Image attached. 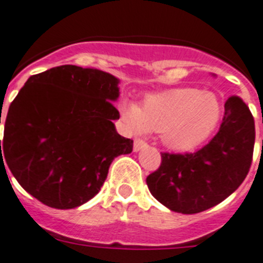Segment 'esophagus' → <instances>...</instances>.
<instances>
[{"instance_id": "obj_1", "label": "esophagus", "mask_w": 263, "mask_h": 263, "mask_svg": "<svg viewBox=\"0 0 263 263\" xmlns=\"http://www.w3.org/2000/svg\"><path fill=\"white\" fill-rule=\"evenodd\" d=\"M145 147H147V143L143 140L138 138V140L134 141V152H140V150L145 149Z\"/></svg>"}]
</instances>
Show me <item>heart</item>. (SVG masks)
<instances>
[{
  "label": "heart",
  "mask_w": 263,
  "mask_h": 263,
  "mask_svg": "<svg viewBox=\"0 0 263 263\" xmlns=\"http://www.w3.org/2000/svg\"><path fill=\"white\" fill-rule=\"evenodd\" d=\"M122 116L134 133H161L166 147L189 152L214 133L223 116V105L212 91L177 87L152 94L143 101L142 107L125 102Z\"/></svg>",
  "instance_id": "heart-1"
}]
</instances>
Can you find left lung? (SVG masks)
<instances>
[{
    "label": "left lung",
    "instance_id": "left-lung-1",
    "mask_svg": "<svg viewBox=\"0 0 263 263\" xmlns=\"http://www.w3.org/2000/svg\"><path fill=\"white\" fill-rule=\"evenodd\" d=\"M254 118L237 96L225 102L218 133L196 153H162L161 166L146 178L154 198L173 212L196 214L238 189L250 169Z\"/></svg>",
    "mask_w": 263,
    "mask_h": 263
}]
</instances>
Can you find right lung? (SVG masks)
I'll use <instances>...</instances> for the list:
<instances>
[{
	"label": "right lung",
	"mask_w": 263,
	"mask_h": 263,
	"mask_svg": "<svg viewBox=\"0 0 263 263\" xmlns=\"http://www.w3.org/2000/svg\"><path fill=\"white\" fill-rule=\"evenodd\" d=\"M118 84L106 71L76 65L26 81L9 106L0 161L30 196L54 209L84 205L101 190L113 159L132 153L133 140L113 123Z\"/></svg>",
	"instance_id": "1"
}]
</instances>
